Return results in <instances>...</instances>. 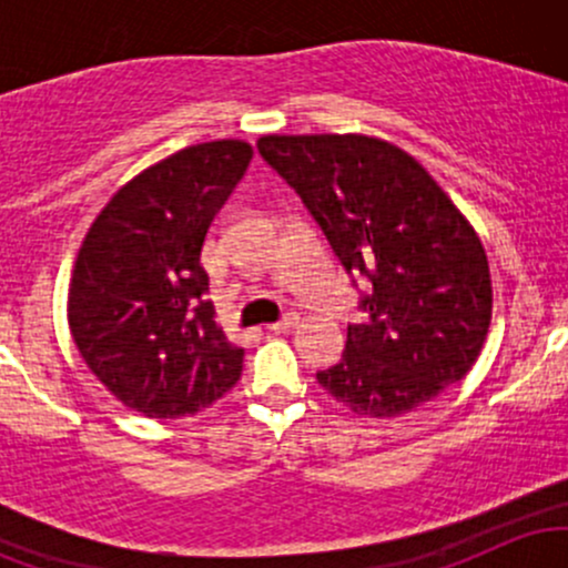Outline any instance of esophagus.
I'll return each mask as SVG.
<instances>
[{
    "instance_id": "esophagus-1",
    "label": "esophagus",
    "mask_w": 568,
    "mask_h": 568,
    "mask_svg": "<svg viewBox=\"0 0 568 568\" xmlns=\"http://www.w3.org/2000/svg\"><path fill=\"white\" fill-rule=\"evenodd\" d=\"M296 323H298V315H296V312H288V315L280 317L277 323H270V325H266V331H272V334H285V331H291L293 325H296Z\"/></svg>"
}]
</instances>
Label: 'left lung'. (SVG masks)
<instances>
[{
  "label": "left lung",
  "instance_id": "8db88e82",
  "mask_svg": "<svg viewBox=\"0 0 568 568\" xmlns=\"http://www.w3.org/2000/svg\"><path fill=\"white\" fill-rule=\"evenodd\" d=\"M258 154L304 202L366 321L347 325L328 395L361 416H397L473 368L491 323L486 251L410 154L368 135H264Z\"/></svg>",
  "mask_w": 568,
  "mask_h": 568
}]
</instances>
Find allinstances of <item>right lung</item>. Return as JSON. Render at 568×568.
Returning <instances> with one entry per match:
<instances>
[{
    "instance_id": "obj_1",
    "label": "right lung",
    "mask_w": 568,
    "mask_h": 568,
    "mask_svg": "<svg viewBox=\"0 0 568 568\" xmlns=\"http://www.w3.org/2000/svg\"><path fill=\"white\" fill-rule=\"evenodd\" d=\"M251 158L232 139L181 149L128 181L80 247L71 336L98 382L149 419L197 414L243 374L245 349L216 325L200 253Z\"/></svg>"
}]
</instances>
